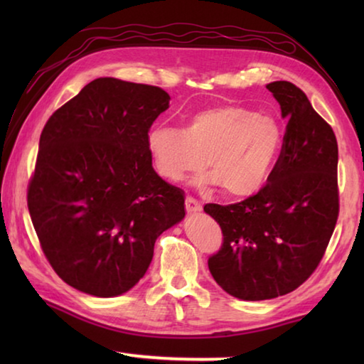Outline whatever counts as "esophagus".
I'll return each mask as SVG.
<instances>
[{"label": "esophagus", "mask_w": 364, "mask_h": 364, "mask_svg": "<svg viewBox=\"0 0 364 364\" xmlns=\"http://www.w3.org/2000/svg\"><path fill=\"white\" fill-rule=\"evenodd\" d=\"M186 210L189 213H197L202 210V204L197 199H194V197H186Z\"/></svg>", "instance_id": "obj_1"}]
</instances>
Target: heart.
<instances>
[{"label": "heart", "mask_w": 364, "mask_h": 364, "mask_svg": "<svg viewBox=\"0 0 364 364\" xmlns=\"http://www.w3.org/2000/svg\"><path fill=\"white\" fill-rule=\"evenodd\" d=\"M152 168L165 181L178 183L204 170L200 186H221L231 197L257 194L278 162L282 133L271 117L218 104L189 117L186 128L156 125L146 138Z\"/></svg>", "instance_id": "obj_1"}]
</instances>
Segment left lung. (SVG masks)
Returning a JSON list of instances; mask_svg holds the SVG:
<instances>
[{
    "instance_id": "obj_1",
    "label": "left lung",
    "mask_w": 364,
    "mask_h": 364,
    "mask_svg": "<svg viewBox=\"0 0 364 364\" xmlns=\"http://www.w3.org/2000/svg\"><path fill=\"white\" fill-rule=\"evenodd\" d=\"M287 120L268 183L237 204H207L223 244L208 257L218 286L242 300L289 294L318 268L338 217L336 134L291 82L267 85Z\"/></svg>"
}]
</instances>
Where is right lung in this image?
<instances>
[{
  "label": "right lung",
  "instance_id": "1",
  "mask_svg": "<svg viewBox=\"0 0 364 364\" xmlns=\"http://www.w3.org/2000/svg\"><path fill=\"white\" fill-rule=\"evenodd\" d=\"M168 102L159 86L96 78L43 128L27 205L43 254L77 291H130L156 239L184 217L183 191L154 171L146 147Z\"/></svg>",
  "mask_w": 364,
  "mask_h": 364
}]
</instances>
